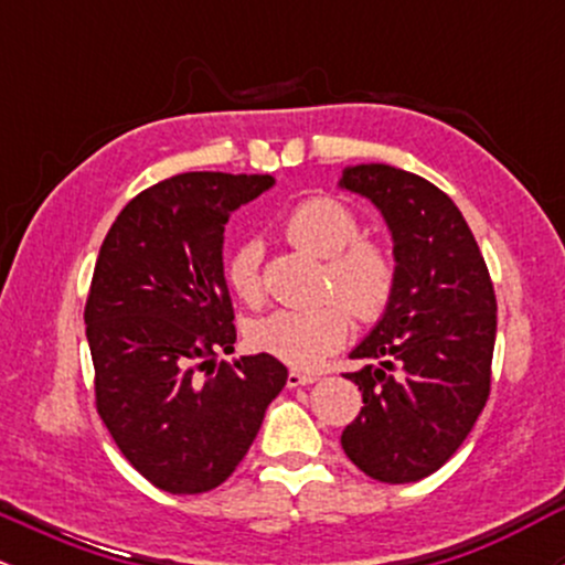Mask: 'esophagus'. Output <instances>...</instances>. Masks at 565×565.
I'll return each mask as SVG.
<instances>
[{"instance_id":"1","label":"esophagus","mask_w":565,"mask_h":565,"mask_svg":"<svg viewBox=\"0 0 565 565\" xmlns=\"http://www.w3.org/2000/svg\"><path fill=\"white\" fill-rule=\"evenodd\" d=\"M310 382H316V374L300 372V369H291V372L287 374V387H300V385H310Z\"/></svg>"}]
</instances>
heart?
<instances>
[{
	"instance_id": "obj_1",
	"label": "heart",
	"mask_w": 565,
	"mask_h": 565,
	"mask_svg": "<svg viewBox=\"0 0 565 565\" xmlns=\"http://www.w3.org/2000/svg\"><path fill=\"white\" fill-rule=\"evenodd\" d=\"M284 236L297 249L327 260L323 295L340 297L310 310H274L252 321L246 340L260 353L274 355L289 366L310 369L329 353L345 345L350 315L361 323H374L385 316L395 291V260L377 242L361 236V223L348 204L332 196H310L291 206L284 217ZM225 284L246 305L263 297V246L242 242L225 260Z\"/></svg>"
}]
</instances>
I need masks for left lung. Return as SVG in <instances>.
Listing matches in <instances>:
<instances>
[{
    "instance_id": "8db88e82",
    "label": "left lung",
    "mask_w": 565,
    "mask_h": 565,
    "mask_svg": "<svg viewBox=\"0 0 565 565\" xmlns=\"http://www.w3.org/2000/svg\"><path fill=\"white\" fill-rule=\"evenodd\" d=\"M393 233L395 291L345 374L364 395L342 430L348 459L382 483L433 476L470 436L491 393L497 297L462 212L440 188L391 164L342 170Z\"/></svg>"
}]
</instances>
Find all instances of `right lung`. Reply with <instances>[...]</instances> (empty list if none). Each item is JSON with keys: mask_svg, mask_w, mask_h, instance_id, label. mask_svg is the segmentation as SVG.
Instances as JSON below:
<instances>
[{"mask_svg": "<svg viewBox=\"0 0 565 565\" xmlns=\"http://www.w3.org/2000/svg\"><path fill=\"white\" fill-rule=\"evenodd\" d=\"M270 185V174H174L129 201L97 255L84 305L95 408L127 462L167 494L217 489L287 385L268 353L215 361L236 342L225 223Z\"/></svg>", "mask_w": 565, "mask_h": 565, "instance_id": "obj_1", "label": "right lung"}]
</instances>
